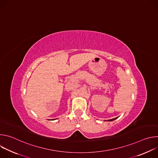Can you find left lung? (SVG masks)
I'll return each instance as SVG.
<instances>
[{
    "mask_svg": "<svg viewBox=\"0 0 158 158\" xmlns=\"http://www.w3.org/2000/svg\"><path fill=\"white\" fill-rule=\"evenodd\" d=\"M118 118H114V119H109V120H107V121H114V120H115V119H116Z\"/></svg>",
    "mask_w": 158,
    "mask_h": 158,
    "instance_id": "left-lung-1",
    "label": "left lung"
}]
</instances>
